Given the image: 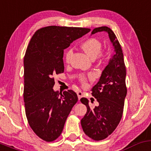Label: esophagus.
I'll use <instances>...</instances> for the list:
<instances>
[{
    "label": "esophagus",
    "instance_id": "esophagus-1",
    "mask_svg": "<svg viewBox=\"0 0 151 151\" xmlns=\"http://www.w3.org/2000/svg\"><path fill=\"white\" fill-rule=\"evenodd\" d=\"M77 95H78V100H80L82 96H83V93L81 91H79L77 92Z\"/></svg>",
    "mask_w": 151,
    "mask_h": 151
}]
</instances>
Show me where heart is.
<instances>
[{"label":"heart","mask_w":151,"mask_h":151,"mask_svg":"<svg viewBox=\"0 0 151 151\" xmlns=\"http://www.w3.org/2000/svg\"><path fill=\"white\" fill-rule=\"evenodd\" d=\"M82 49L84 50L86 53L89 55L91 58H95L97 55L99 58H104L106 56L104 52H101V43L99 40L96 38H88L81 44ZM73 51L72 50H68L66 51L65 54V60L68 63L72 56ZM93 76L92 74H89L88 76L81 75L80 76V81L82 83L86 84L88 80H93Z\"/></svg>","instance_id":"obj_1"}]
</instances>
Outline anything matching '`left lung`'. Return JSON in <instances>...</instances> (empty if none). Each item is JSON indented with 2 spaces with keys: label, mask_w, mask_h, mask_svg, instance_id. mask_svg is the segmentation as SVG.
I'll use <instances>...</instances> for the list:
<instances>
[{
  "label": "left lung",
  "mask_w": 151,
  "mask_h": 151,
  "mask_svg": "<svg viewBox=\"0 0 151 151\" xmlns=\"http://www.w3.org/2000/svg\"><path fill=\"white\" fill-rule=\"evenodd\" d=\"M101 32L108 33L114 54L102 71L99 82L91 89L92 96L99 102L98 106L91 108L87 99H81L87 107L86 114L81 121L83 130L96 141L106 138L117 127L122 116L127 95L126 67L120 44L113 31L107 27L95 28L91 35Z\"/></svg>",
  "instance_id": "obj_1"
}]
</instances>
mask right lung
Masks as SVG:
<instances>
[{
  "label": "right lung",
  "instance_id": "obj_1",
  "mask_svg": "<svg viewBox=\"0 0 151 151\" xmlns=\"http://www.w3.org/2000/svg\"><path fill=\"white\" fill-rule=\"evenodd\" d=\"M90 29L50 26L31 39L24 58V100L29 124L47 142L56 140L73 106L78 101L73 90L55 91L53 75L64 72L63 52Z\"/></svg>",
  "mask_w": 151,
  "mask_h": 151
}]
</instances>
